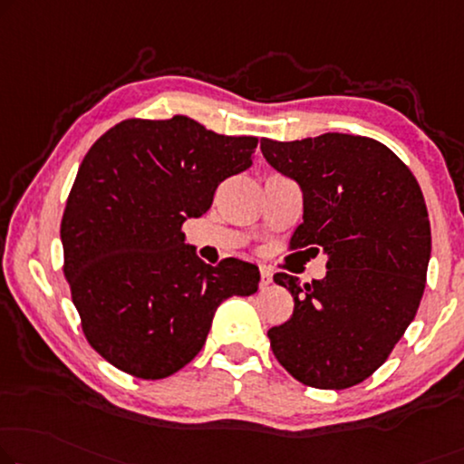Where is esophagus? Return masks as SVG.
I'll use <instances>...</instances> for the list:
<instances>
[{
	"label": "esophagus",
	"mask_w": 464,
	"mask_h": 464,
	"mask_svg": "<svg viewBox=\"0 0 464 464\" xmlns=\"http://www.w3.org/2000/svg\"><path fill=\"white\" fill-rule=\"evenodd\" d=\"M273 283V271L266 266H260V287H266Z\"/></svg>",
	"instance_id": "obj_1"
}]
</instances>
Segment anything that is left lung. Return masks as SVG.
Here are the masks:
<instances>
[{
	"label": "left lung",
	"mask_w": 464,
	"mask_h": 464,
	"mask_svg": "<svg viewBox=\"0 0 464 464\" xmlns=\"http://www.w3.org/2000/svg\"><path fill=\"white\" fill-rule=\"evenodd\" d=\"M260 150L302 189L292 247L327 256V275L306 285L273 276L294 295L289 321L268 329L273 354L304 385L345 390L385 362L419 310L431 258L423 193L409 166L371 137L262 140Z\"/></svg>",
	"instance_id": "left-lung-1"
}]
</instances>
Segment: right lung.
Listing matches in <instances>:
<instances>
[{
    "label": "right lung",
    "instance_id": "add662e5",
    "mask_svg": "<svg viewBox=\"0 0 464 464\" xmlns=\"http://www.w3.org/2000/svg\"><path fill=\"white\" fill-rule=\"evenodd\" d=\"M256 145L188 116L130 119L82 158L60 227L64 275L87 342L116 369L172 375L202 350L220 304L258 292V266L206 265L181 233L220 181L250 169Z\"/></svg>",
    "mask_w": 464,
    "mask_h": 464
}]
</instances>
